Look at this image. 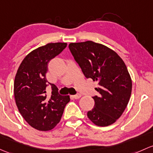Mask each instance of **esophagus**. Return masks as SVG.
<instances>
[{"label": "esophagus", "mask_w": 153, "mask_h": 153, "mask_svg": "<svg viewBox=\"0 0 153 153\" xmlns=\"http://www.w3.org/2000/svg\"><path fill=\"white\" fill-rule=\"evenodd\" d=\"M81 97V94H75V95L72 96V97H73L74 99H79Z\"/></svg>", "instance_id": "34e87169"}]
</instances>
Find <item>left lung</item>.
Segmentation results:
<instances>
[{
  "label": "left lung",
  "mask_w": 153,
  "mask_h": 153,
  "mask_svg": "<svg viewBox=\"0 0 153 153\" xmlns=\"http://www.w3.org/2000/svg\"><path fill=\"white\" fill-rule=\"evenodd\" d=\"M69 49L86 78L98 82L92 97L94 108L89 119L97 126L114 123L127 107L132 91V81L126 65L117 53L92 41L70 43Z\"/></svg>",
  "instance_id": "8db88e82"
}]
</instances>
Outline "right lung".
I'll list each match as a JSON object with an SVG mask.
<instances>
[{"mask_svg":"<svg viewBox=\"0 0 153 153\" xmlns=\"http://www.w3.org/2000/svg\"><path fill=\"white\" fill-rule=\"evenodd\" d=\"M67 43H49L36 48L25 56L16 74L14 94L20 113L31 127L39 131L53 129L59 123L69 96L59 94L57 87L46 79L50 61L60 54ZM52 91L49 98L46 88Z\"/></svg>","mask_w":153,"mask_h":153,"instance_id":"add662e5","label":"right lung"}]
</instances>
